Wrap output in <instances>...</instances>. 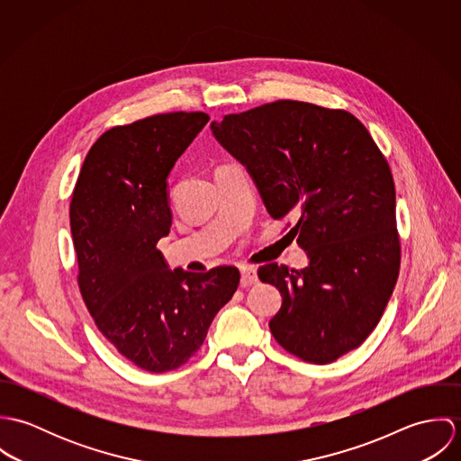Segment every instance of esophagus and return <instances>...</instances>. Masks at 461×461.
<instances>
[{
  "instance_id": "1",
  "label": "esophagus",
  "mask_w": 461,
  "mask_h": 461,
  "mask_svg": "<svg viewBox=\"0 0 461 461\" xmlns=\"http://www.w3.org/2000/svg\"><path fill=\"white\" fill-rule=\"evenodd\" d=\"M258 282V271L254 266H241V285L249 287Z\"/></svg>"
}]
</instances>
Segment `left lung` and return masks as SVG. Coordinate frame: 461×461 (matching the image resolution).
<instances>
[{"label":"left lung","mask_w":461,"mask_h":461,"mask_svg":"<svg viewBox=\"0 0 461 461\" xmlns=\"http://www.w3.org/2000/svg\"><path fill=\"white\" fill-rule=\"evenodd\" d=\"M211 130L247 165L269 216L296 218L289 234L311 259L303 269H258L282 293L275 340L320 366L358 348L382 320L401 264L394 179L373 136L346 110L291 99L223 115Z\"/></svg>","instance_id":"1"}]
</instances>
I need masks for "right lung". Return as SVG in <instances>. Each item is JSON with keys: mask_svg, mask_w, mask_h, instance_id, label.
Returning <instances> with one entry per match:
<instances>
[{"mask_svg": "<svg viewBox=\"0 0 461 461\" xmlns=\"http://www.w3.org/2000/svg\"><path fill=\"white\" fill-rule=\"evenodd\" d=\"M207 121L170 112L103 132L72 192L81 298L108 342L149 373L185 366L240 284L236 266L170 271L158 250L172 225L167 177Z\"/></svg>", "mask_w": 461, "mask_h": 461, "instance_id": "1", "label": "right lung"}]
</instances>
